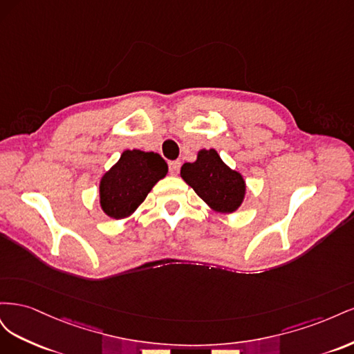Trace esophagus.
Returning a JSON list of instances; mask_svg holds the SVG:
<instances>
[{
  "label": "esophagus",
  "instance_id": "34e87169",
  "mask_svg": "<svg viewBox=\"0 0 354 354\" xmlns=\"http://www.w3.org/2000/svg\"><path fill=\"white\" fill-rule=\"evenodd\" d=\"M169 173H171V176H177L178 174V171H180V167H181V164H180V160H173V162H169Z\"/></svg>",
  "mask_w": 354,
  "mask_h": 354
}]
</instances>
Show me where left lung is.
Returning <instances> with one entry per match:
<instances>
[{"instance_id":"1","label":"left lung","mask_w":354,"mask_h":354,"mask_svg":"<svg viewBox=\"0 0 354 354\" xmlns=\"http://www.w3.org/2000/svg\"><path fill=\"white\" fill-rule=\"evenodd\" d=\"M180 176L216 212L230 214L243 202L246 185L241 173L229 168L214 149H202L195 162L181 167Z\"/></svg>"}]
</instances>
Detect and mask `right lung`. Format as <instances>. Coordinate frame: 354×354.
Returning a JSON list of instances; mask_svg holds the SVG:
<instances>
[{
	"instance_id": "obj_1",
	"label": "right lung",
	"mask_w": 354,
	"mask_h": 354,
	"mask_svg": "<svg viewBox=\"0 0 354 354\" xmlns=\"http://www.w3.org/2000/svg\"><path fill=\"white\" fill-rule=\"evenodd\" d=\"M167 173L168 165L160 155L138 149L124 151L120 160L100 180L103 212L115 220L130 217Z\"/></svg>"
}]
</instances>
